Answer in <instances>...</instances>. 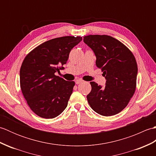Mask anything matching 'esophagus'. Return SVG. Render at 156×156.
Segmentation results:
<instances>
[{
  "instance_id": "34e87169",
  "label": "esophagus",
  "mask_w": 156,
  "mask_h": 156,
  "mask_svg": "<svg viewBox=\"0 0 156 156\" xmlns=\"http://www.w3.org/2000/svg\"><path fill=\"white\" fill-rule=\"evenodd\" d=\"M82 82H83V80H80V79H78V80H76L75 81V82H76V84H80V83H82Z\"/></svg>"
}]
</instances>
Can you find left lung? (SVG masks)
<instances>
[{
    "label": "left lung",
    "instance_id": "obj_1",
    "mask_svg": "<svg viewBox=\"0 0 156 156\" xmlns=\"http://www.w3.org/2000/svg\"><path fill=\"white\" fill-rule=\"evenodd\" d=\"M97 57L96 65L103 72L106 87L91 82L87 95L90 107L99 115L109 117L120 112L133 97L137 83V65L133 53L117 39L107 35L84 37Z\"/></svg>",
    "mask_w": 156,
    "mask_h": 156
}]
</instances>
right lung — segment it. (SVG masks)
I'll use <instances>...</instances> for the list:
<instances>
[{
	"label": "right lung",
	"mask_w": 156,
	"mask_h": 156,
	"mask_svg": "<svg viewBox=\"0 0 156 156\" xmlns=\"http://www.w3.org/2000/svg\"><path fill=\"white\" fill-rule=\"evenodd\" d=\"M82 37L64 36L38 45L25 56L20 69V86L29 107L39 117L53 119L64 111L75 85L56 76L71 49Z\"/></svg>",
	"instance_id": "obj_1"
}]
</instances>
